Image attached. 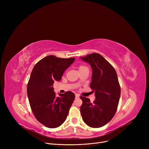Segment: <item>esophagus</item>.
I'll use <instances>...</instances> for the list:
<instances>
[{
	"label": "esophagus",
	"mask_w": 149,
	"mask_h": 149,
	"mask_svg": "<svg viewBox=\"0 0 149 149\" xmlns=\"http://www.w3.org/2000/svg\"><path fill=\"white\" fill-rule=\"evenodd\" d=\"M80 98V95L78 94V93H76L75 94V98Z\"/></svg>",
	"instance_id": "1"
}]
</instances>
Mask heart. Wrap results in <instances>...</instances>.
Here are the masks:
<instances>
[{"label":"heart","mask_w":149,"mask_h":149,"mask_svg":"<svg viewBox=\"0 0 149 149\" xmlns=\"http://www.w3.org/2000/svg\"><path fill=\"white\" fill-rule=\"evenodd\" d=\"M83 67H84V66H81V67H80V68H83Z\"/></svg>","instance_id":"b5f03b06"}]
</instances>
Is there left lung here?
<instances>
[{"label":"left lung","instance_id":"obj_1","mask_svg":"<svg viewBox=\"0 0 149 149\" xmlns=\"http://www.w3.org/2000/svg\"><path fill=\"white\" fill-rule=\"evenodd\" d=\"M80 58L92 68L90 86L95 96L93 103L86 97H80L82 118L89 127H101L112 119L118 107L121 95L118 77L113 67L99 54H91Z\"/></svg>","mask_w":149,"mask_h":149}]
</instances>
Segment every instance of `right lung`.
Returning <instances> with one entry per match:
<instances>
[{
	"mask_svg": "<svg viewBox=\"0 0 149 149\" xmlns=\"http://www.w3.org/2000/svg\"><path fill=\"white\" fill-rule=\"evenodd\" d=\"M74 61L75 58L49 56L39 61L31 72L27 86L30 106L37 120L48 128H56L65 122L74 100L73 92L57 96L52 87Z\"/></svg>",
	"mask_w": 149,
	"mask_h": 149,
	"instance_id": "1",
	"label": "right lung"
}]
</instances>
